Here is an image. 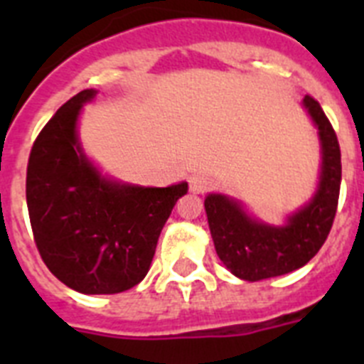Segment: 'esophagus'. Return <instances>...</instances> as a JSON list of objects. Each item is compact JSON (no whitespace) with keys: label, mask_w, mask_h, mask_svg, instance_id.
<instances>
[{"label":"esophagus","mask_w":364,"mask_h":364,"mask_svg":"<svg viewBox=\"0 0 364 364\" xmlns=\"http://www.w3.org/2000/svg\"><path fill=\"white\" fill-rule=\"evenodd\" d=\"M213 186V180H211L210 175L205 173H195V175L189 176V191L191 193H205L208 189Z\"/></svg>","instance_id":"obj_1"}]
</instances>
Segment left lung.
I'll return each instance as SVG.
<instances>
[{
	"mask_svg": "<svg viewBox=\"0 0 364 364\" xmlns=\"http://www.w3.org/2000/svg\"><path fill=\"white\" fill-rule=\"evenodd\" d=\"M302 105L317 127L321 175L314 197L286 218L282 226L257 220L242 202L210 193L204 200L218 259L235 277L255 282L302 268L314 259L332 230L341 188V149L319 102L304 96Z\"/></svg>",
	"mask_w": 364,
	"mask_h": 364,
	"instance_id": "left-lung-1",
	"label": "left lung"
}]
</instances>
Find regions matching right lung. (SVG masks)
I'll return each mask as SVG.
<instances>
[{"label": "right lung", "mask_w": 364, "mask_h": 364, "mask_svg": "<svg viewBox=\"0 0 364 364\" xmlns=\"http://www.w3.org/2000/svg\"><path fill=\"white\" fill-rule=\"evenodd\" d=\"M85 89L65 102L32 146L27 208L34 242L54 277L85 295L120 294L149 272L160 231L188 182L167 188L104 176L78 138Z\"/></svg>", "instance_id": "add662e5"}]
</instances>
